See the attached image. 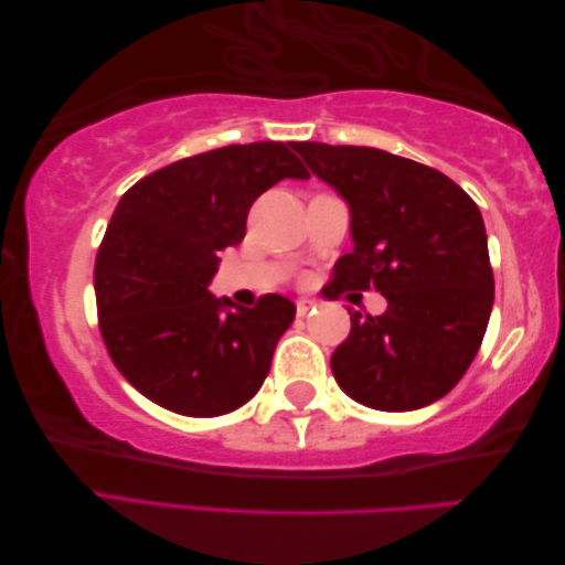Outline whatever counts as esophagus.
<instances>
[{
  "instance_id": "1",
  "label": "esophagus",
  "mask_w": 565,
  "mask_h": 565,
  "mask_svg": "<svg viewBox=\"0 0 565 565\" xmlns=\"http://www.w3.org/2000/svg\"><path fill=\"white\" fill-rule=\"evenodd\" d=\"M310 310H316V301H310V298H301V301H296V316L298 318L308 316Z\"/></svg>"
}]
</instances>
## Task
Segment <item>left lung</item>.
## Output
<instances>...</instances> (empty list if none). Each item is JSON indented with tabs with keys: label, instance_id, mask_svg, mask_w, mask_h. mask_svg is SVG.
<instances>
[{
	"label": "left lung",
	"instance_id": "1",
	"mask_svg": "<svg viewBox=\"0 0 565 565\" xmlns=\"http://www.w3.org/2000/svg\"><path fill=\"white\" fill-rule=\"evenodd\" d=\"M320 182L350 206L354 249L334 262L328 298L374 286L381 316L350 310L330 366L374 411L405 413L444 398L471 366L493 310L483 215L447 174L379 148L294 142Z\"/></svg>",
	"mask_w": 565,
	"mask_h": 565
}]
</instances>
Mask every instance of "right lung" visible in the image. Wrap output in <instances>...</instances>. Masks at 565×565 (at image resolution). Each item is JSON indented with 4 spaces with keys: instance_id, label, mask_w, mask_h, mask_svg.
Wrapping results in <instances>:
<instances>
[{
    "instance_id": "obj_1",
    "label": "right lung",
    "mask_w": 565,
    "mask_h": 565,
    "mask_svg": "<svg viewBox=\"0 0 565 565\" xmlns=\"http://www.w3.org/2000/svg\"><path fill=\"white\" fill-rule=\"evenodd\" d=\"M294 146L262 140L167 164L118 201L94 264L99 328L116 369L146 398L189 417L245 405L296 318L284 296L255 308L215 298L221 252L281 179H310Z\"/></svg>"
}]
</instances>
